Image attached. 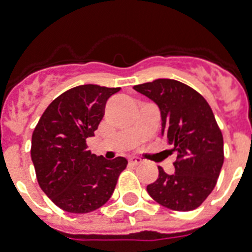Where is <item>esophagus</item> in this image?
I'll return each instance as SVG.
<instances>
[{
	"mask_svg": "<svg viewBox=\"0 0 252 252\" xmlns=\"http://www.w3.org/2000/svg\"><path fill=\"white\" fill-rule=\"evenodd\" d=\"M128 162H129L130 166H138L142 163V159L141 158H137V157H132V158H129V161Z\"/></svg>",
	"mask_w": 252,
	"mask_h": 252,
	"instance_id": "34e87169",
	"label": "esophagus"
}]
</instances>
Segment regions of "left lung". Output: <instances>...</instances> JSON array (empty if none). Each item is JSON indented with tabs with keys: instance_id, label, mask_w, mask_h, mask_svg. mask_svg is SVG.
Returning a JSON list of instances; mask_svg holds the SVG:
<instances>
[{
	"instance_id": "8db88e82",
	"label": "left lung",
	"mask_w": 252,
	"mask_h": 252,
	"mask_svg": "<svg viewBox=\"0 0 252 252\" xmlns=\"http://www.w3.org/2000/svg\"><path fill=\"white\" fill-rule=\"evenodd\" d=\"M133 89L159 107L162 136L178 150L175 172L158 167V179L146 191L168 209L193 211L213 191L223 163V138L213 111L203 95L179 81L159 78Z\"/></svg>"
}]
</instances>
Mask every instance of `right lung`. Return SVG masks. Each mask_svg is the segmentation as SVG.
<instances>
[{"label": "right lung", "instance_id": "add662e5", "mask_svg": "<svg viewBox=\"0 0 252 252\" xmlns=\"http://www.w3.org/2000/svg\"><path fill=\"white\" fill-rule=\"evenodd\" d=\"M120 87L81 85L53 100L35 126L31 141L37 183L53 204L69 213H89L110 200L124 157L112 161L87 149L104 115L107 99Z\"/></svg>", "mask_w": 252, "mask_h": 252}]
</instances>
